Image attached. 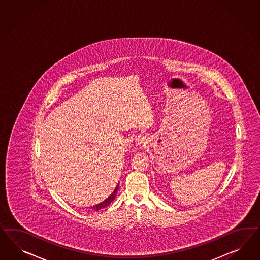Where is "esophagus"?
<instances>
[{
	"label": "esophagus",
	"mask_w": 260,
	"mask_h": 260,
	"mask_svg": "<svg viewBox=\"0 0 260 260\" xmlns=\"http://www.w3.org/2000/svg\"><path fill=\"white\" fill-rule=\"evenodd\" d=\"M147 142H148V138L144 135H140L136 138V143L140 146H144L145 144H147Z\"/></svg>",
	"instance_id": "34e87169"
}]
</instances>
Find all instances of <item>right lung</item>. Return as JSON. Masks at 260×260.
Here are the masks:
<instances>
[{
    "instance_id": "1",
    "label": "right lung",
    "mask_w": 260,
    "mask_h": 260,
    "mask_svg": "<svg viewBox=\"0 0 260 260\" xmlns=\"http://www.w3.org/2000/svg\"><path fill=\"white\" fill-rule=\"evenodd\" d=\"M118 190H119V185H117L116 187V189L114 190V192L105 200V201H103L102 203H100V204H96L95 206H93L92 209H94V210H101V209H103V208H105L106 206H108L110 203H111L112 201L115 200V198H116V193H118Z\"/></svg>"
}]
</instances>
